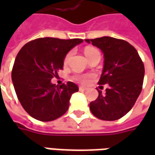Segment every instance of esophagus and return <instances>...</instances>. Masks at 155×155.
Masks as SVG:
<instances>
[{
	"label": "esophagus",
	"instance_id": "esophagus-1",
	"mask_svg": "<svg viewBox=\"0 0 155 155\" xmlns=\"http://www.w3.org/2000/svg\"><path fill=\"white\" fill-rule=\"evenodd\" d=\"M79 90H80V91H86V90H87V88L84 87V86H80V87H79Z\"/></svg>",
	"mask_w": 155,
	"mask_h": 155
}]
</instances>
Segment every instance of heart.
<instances>
[{"instance_id": "heart-1", "label": "heart", "mask_w": 155, "mask_h": 155, "mask_svg": "<svg viewBox=\"0 0 155 155\" xmlns=\"http://www.w3.org/2000/svg\"><path fill=\"white\" fill-rule=\"evenodd\" d=\"M95 53H99V51L96 50V49H94L93 47H87L85 48V50H84V54L86 55V57L89 58L91 55H93ZM71 57V52H69L66 55H65V57H64V64H67L69 61H70V59ZM90 75H77V76H75L74 79L76 80V81H80L81 83H86L88 81H89V79H90Z\"/></svg>"}]
</instances>
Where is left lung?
<instances>
[{"instance_id":"8db88e82","label":"left lung","mask_w":155,"mask_h":155,"mask_svg":"<svg viewBox=\"0 0 155 155\" xmlns=\"http://www.w3.org/2000/svg\"><path fill=\"white\" fill-rule=\"evenodd\" d=\"M104 54V68L99 84H109L105 94L90 104L92 114L102 120H119L132 109L142 91L144 66L135 48L110 36L86 39Z\"/></svg>"}]
</instances>
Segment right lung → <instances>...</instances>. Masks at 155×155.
I'll return each instance as SVG.
<instances>
[{
	"label": "right lung",
	"mask_w": 155,
	"mask_h": 155,
	"mask_svg": "<svg viewBox=\"0 0 155 155\" xmlns=\"http://www.w3.org/2000/svg\"><path fill=\"white\" fill-rule=\"evenodd\" d=\"M82 39L61 40L52 37L35 39L26 43L16 55L12 79L20 103L34 119L52 121L67 111L76 84L55 85L51 79L63 69L65 55Z\"/></svg>",
	"instance_id": "1"
}]
</instances>
